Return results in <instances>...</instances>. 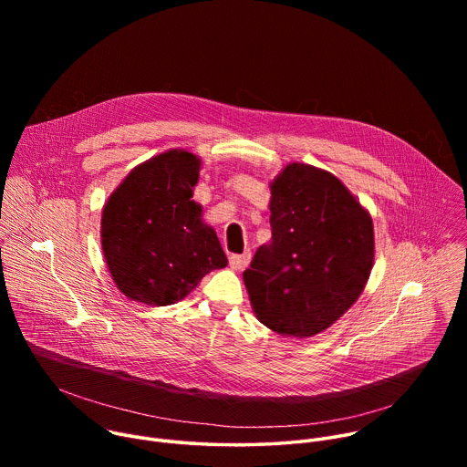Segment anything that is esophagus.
Listing matches in <instances>:
<instances>
[{
    "instance_id": "34e87169",
    "label": "esophagus",
    "mask_w": 467,
    "mask_h": 467,
    "mask_svg": "<svg viewBox=\"0 0 467 467\" xmlns=\"http://www.w3.org/2000/svg\"><path fill=\"white\" fill-rule=\"evenodd\" d=\"M251 260V253H242V254H231L229 256V265L233 270H244L247 268V264Z\"/></svg>"
}]
</instances>
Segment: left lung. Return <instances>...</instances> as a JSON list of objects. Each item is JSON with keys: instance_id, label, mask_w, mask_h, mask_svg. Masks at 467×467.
Returning a JSON list of instances; mask_svg holds the SVG:
<instances>
[{"instance_id": "1", "label": "left lung", "mask_w": 467, "mask_h": 467, "mask_svg": "<svg viewBox=\"0 0 467 467\" xmlns=\"http://www.w3.org/2000/svg\"><path fill=\"white\" fill-rule=\"evenodd\" d=\"M272 242L244 272L260 323L306 338L330 327L362 294L373 265V223L328 171L288 164L272 184Z\"/></svg>"}]
</instances>
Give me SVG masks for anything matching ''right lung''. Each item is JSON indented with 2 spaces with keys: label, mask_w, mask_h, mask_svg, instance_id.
I'll use <instances>...</instances> for the list:
<instances>
[{
  "label": "right lung",
  "mask_w": 467,
  "mask_h": 467,
  "mask_svg": "<svg viewBox=\"0 0 467 467\" xmlns=\"http://www.w3.org/2000/svg\"><path fill=\"white\" fill-rule=\"evenodd\" d=\"M199 159L162 153L132 170L103 209L101 245L116 286L132 301L173 305L227 265L216 233L192 202Z\"/></svg>",
  "instance_id": "right-lung-1"
}]
</instances>
